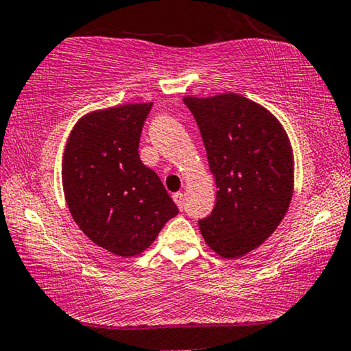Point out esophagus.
<instances>
[{
  "instance_id": "34e87169",
  "label": "esophagus",
  "mask_w": 351,
  "mask_h": 351,
  "mask_svg": "<svg viewBox=\"0 0 351 351\" xmlns=\"http://www.w3.org/2000/svg\"><path fill=\"white\" fill-rule=\"evenodd\" d=\"M173 200L178 205V208L184 210V195H182V192H176V194H173Z\"/></svg>"
}]
</instances>
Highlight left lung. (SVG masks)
Wrapping results in <instances>:
<instances>
[{
  "instance_id": "1",
  "label": "left lung",
  "mask_w": 351,
  "mask_h": 351,
  "mask_svg": "<svg viewBox=\"0 0 351 351\" xmlns=\"http://www.w3.org/2000/svg\"><path fill=\"white\" fill-rule=\"evenodd\" d=\"M200 128L216 204L199 219L208 246L223 258H240L259 246L283 219L293 195V152L280 122L237 93L186 97Z\"/></svg>"
}]
</instances>
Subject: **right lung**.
I'll return each mask as SVG.
<instances>
[{"label":"right lung","instance_id":"add662e5","mask_svg":"<svg viewBox=\"0 0 351 351\" xmlns=\"http://www.w3.org/2000/svg\"><path fill=\"white\" fill-rule=\"evenodd\" d=\"M152 103L84 116L63 154V191L81 230L117 256L145 251L178 206L138 154Z\"/></svg>","mask_w":351,"mask_h":351}]
</instances>
